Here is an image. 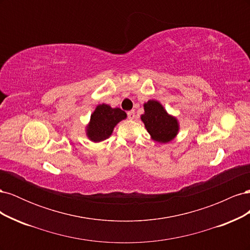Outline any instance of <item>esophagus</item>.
<instances>
[{
	"label": "esophagus",
	"mask_w": 250,
	"mask_h": 250,
	"mask_svg": "<svg viewBox=\"0 0 250 250\" xmlns=\"http://www.w3.org/2000/svg\"><path fill=\"white\" fill-rule=\"evenodd\" d=\"M127 115H128V119H129V120H133L135 118V112L133 110L128 111Z\"/></svg>",
	"instance_id": "34e87169"
}]
</instances>
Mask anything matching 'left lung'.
Instances as JSON below:
<instances>
[{"instance_id":"left-lung-1","label":"left lung","mask_w":250,"mask_h":250,"mask_svg":"<svg viewBox=\"0 0 250 250\" xmlns=\"http://www.w3.org/2000/svg\"><path fill=\"white\" fill-rule=\"evenodd\" d=\"M144 110L145 112L141 116V120L153 141L166 144L178 134L179 123L177 119L169 115L161 102L149 100L144 103Z\"/></svg>"}]
</instances>
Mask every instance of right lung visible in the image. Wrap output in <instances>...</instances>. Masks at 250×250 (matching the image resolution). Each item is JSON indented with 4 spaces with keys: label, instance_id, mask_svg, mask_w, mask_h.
Returning a JSON list of instances; mask_svg holds the SVG:
<instances>
[{
    "label": "right lung",
    "instance_id": "1",
    "mask_svg": "<svg viewBox=\"0 0 250 250\" xmlns=\"http://www.w3.org/2000/svg\"><path fill=\"white\" fill-rule=\"evenodd\" d=\"M126 117V112L121 108H112L104 103L97 105L86 126L87 138L95 143L105 141L110 137L117 124Z\"/></svg>",
    "mask_w": 250,
    "mask_h": 250
}]
</instances>
